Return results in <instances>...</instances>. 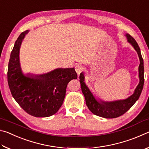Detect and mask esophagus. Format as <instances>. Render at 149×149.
I'll list each match as a JSON object with an SVG mask.
<instances>
[{
  "instance_id": "1",
  "label": "esophagus",
  "mask_w": 149,
  "mask_h": 149,
  "mask_svg": "<svg viewBox=\"0 0 149 149\" xmlns=\"http://www.w3.org/2000/svg\"><path fill=\"white\" fill-rule=\"evenodd\" d=\"M75 70L77 75H79L83 70V66L81 65H77L75 67Z\"/></svg>"
}]
</instances>
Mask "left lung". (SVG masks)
Returning <instances> with one entry per match:
<instances>
[{"instance_id": "obj_1", "label": "left lung", "mask_w": 149, "mask_h": 149, "mask_svg": "<svg viewBox=\"0 0 149 149\" xmlns=\"http://www.w3.org/2000/svg\"><path fill=\"white\" fill-rule=\"evenodd\" d=\"M126 36L127 37L128 41L133 45L139 57L140 64L139 67V74L140 82L135 90L133 95L127 98V99L112 102H99L95 100L93 94L85 84L84 81V75L83 73H81L79 76V81L82 93L85 97V102H86L88 108L95 115L105 118H116L119 117L124 114L135 104V102L139 99L141 93L142 92L145 80L144 64H143V59L141 54L140 48L133 37L129 34L126 35Z\"/></svg>"}]
</instances>
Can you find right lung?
Masks as SVG:
<instances>
[{"instance_id":"obj_1","label":"right lung","mask_w":149,"mask_h":149,"mask_svg":"<svg viewBox=\"0 0 149 149\" xmlns=\"http://www.w3.org/2000/svg\"><path fill=\"white\" fill-rule=\"evenodd\" d=\"M27 32L20 34L11 52L7 73L8 86L12 97L27 114L49 117L61 107L68 84L77 79V75L74 68H58L35 78L24 76L20 68L19 51Z\"/></svg>"}]
</instances>
